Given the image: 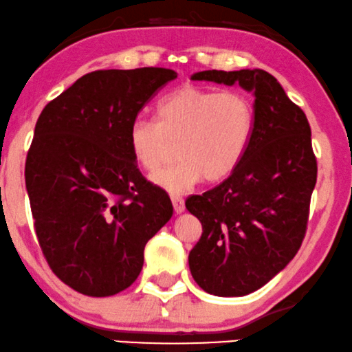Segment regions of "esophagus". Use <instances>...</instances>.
<instances>
[{"mask_svg":"<svg viewBox=\"0 0 352 352\" xmlns=\"http://www.w3.org/2000/svg\"><path fill=\"white\" fill-rule=\"evenodd\" d=\"M170 199H172L173 209H175L177 214H180V212H184V211H185V203H184V198H182L180 195H170Z\"/></svg>","mask_w":352,"mask_h":352,"instance_id":"34e87169","label":"esophagus"}]
</instances>
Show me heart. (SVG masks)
<instances>
[{
	"label": "heart",
	"mask_w": 352,
	"mask_h": 352,
	"mask_svg": "<svg viewBox=\"0 0 352 352\" xmlns=\"http://www.w3.org/2000/svg\"><path fill=\"white\" fill-rule=\"evenodd\" d=\"M255 113L248 97L235 91L185 86L155 107V122L138 118L128 131L135 162L146 172L161 167L171 144L179 162L155 172L151 180L168 193H184L203 179L232 175L253 135Z\"/></svg>",
	"instance_id": "1"
}]
</instances>
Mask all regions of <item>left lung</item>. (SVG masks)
Instances as JSON below:
<instances>
[{
    "label": "left lung",
    "instance_id": "left-lung-1",
    "mask_svg": "<svg viewBox=\"0 0 352 352\" xmlns=\"http://www.w3.org/2000/svg\"><path fill=\"white\" fill-rule=\"evenodd\" d=\"M191 79L239 84L255 97L253 135L240 166L185 203L203 226L188 255L193 279L209 294L247 296L286 268L305 237L317 184L312 131L300 107L263 69H209Z\"/></svg>",
    "mask_w": 352,
    "mask_h": 352
}]
</instances>
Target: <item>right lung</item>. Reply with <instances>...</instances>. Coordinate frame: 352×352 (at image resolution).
Returning a JSON list of instances; mask_svg holds the SVG:
<instances>
[{"label": "right lung", "instance_id": "1", "mask_svg": "<svg viewBox=\"0 0 352 352\" xmlns=\"http://www.w3.org/2000/svg\"><path fill=\"white\" fill-rule=\"evenodd\" d=\"M177 73L100 69L48 102L25 161L34 228L53 273L91 297L130 287L144 247L172 217L170 198L141 175L128 131Z\"/></svg>", "mask_w": 352, "mask_h": 352}]
</instances>
